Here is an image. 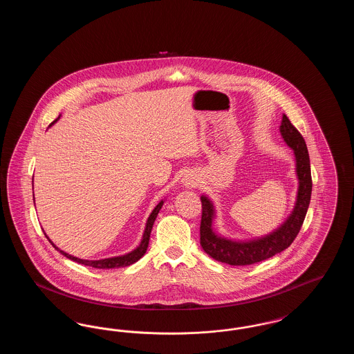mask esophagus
<instances>
[{
    "mask_svg": "<svg viewBox=\"0 0 354 354\" xmlns=\"http://www.w3.org/2000/svg\"><path fill=\"white\" fill-rule=\"evenodd\" d=\"M195 182H196L195 178H185V185H194Z\"/></svg>",
    "mask_w": 354,
    "mask_h": 354,
    "instance_id": "esophagus-1",
    "label": "esophagus"
}]
</instances>
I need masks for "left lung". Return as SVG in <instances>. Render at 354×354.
Masks as SVG:
<instances>
[{
    "label": "left lung",
    "mask_w": 354,
    "mask_h": 354,
    "mask_svg": "<svg viewBox=\"0 0 354 354\" xmlns=\"http://www.w3.org/2000/svg\"><path fill=\"white\" fill-rule=\"evenodd\" d=\"M280 133L286 145L295 151L296 174L299 178V191L296 205L290 216L270 235L250 241H234L216 235L212 230L215 209L211 201L202 196V223H201V245L204 252L212 259L230 266H251L267 260L276 253L286 250L301 230L312 195V175L309 153L303 135L283 115Z\"/></svg>",
    "instance_id": "obj_1"
}]
</instances>
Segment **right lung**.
Returning a JSON list of instances; mask_svg holds the SVG:
<instances>
[{"label": "right lung", "instance_id": "obj_1", "mask_svg": "<svg viewBox=\"0 0 354 354\" xmlns=\"http://www.w3.org/2000/svg\"><path fill=\"white\" fill-rule=\"evenodd\" d=\"M55 120H57V119H55ZM55 120H54V122H55ZM54 122H53V123H54ZM53 123H51V124H53ZM162 205H163V201H162V202H159V204L153 208V211H152L150 218L147 219V223H146V230H145V234H143V237H142L140 244L135 248L134 251H131L130 253H126V254H123V256L110 257V259H102V260H82V259L74 257V256H71V254H68V253L64 252V251L58 250V248L53 244V241H51V240H49V241H50L51 244L54 245V248H55L57 251H59V252L62 253L64 256H66L68 259L73 260V261H77V263H80V264L87 266V267H93V268H98V270H110V268L127 267V266H131V264L136 263V261H138V260H139V259L146 253V251H147L149 241H150V235H151L152 225H153V221L156 219V216H158V214H159V211H160ZM46 237H48V236H46ZM48 239H49V237H48Z\"/></svg>", "mask_w": 354, "mask_h": 354}]
</instances>
